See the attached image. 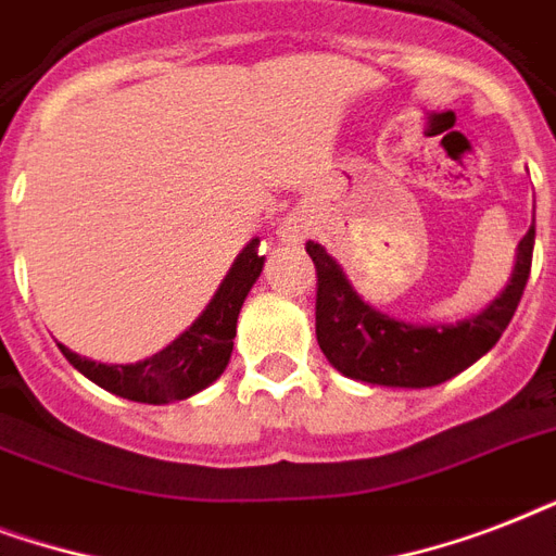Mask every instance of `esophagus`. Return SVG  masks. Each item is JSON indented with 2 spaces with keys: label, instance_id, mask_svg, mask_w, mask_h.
I'll return each instance as SVG.
<instances>
[{
  "label": "esophagus",
  "instance_id": "34e87169",
  "mask_svg": "<svg viewBox=\"0 0 556 556\" xmlns=\"http://www.w3.org/2000/svg\"><path fill=\"white\" fill-rule=\"evenodd\" d=\"M308 230H312L308 218L300 216V213H294V216H288L286 222H282V227H279V236H282L286 242H303L305 236H308Z\"/></svg>",
  "mask_w": 556,
  "mask_h": 556
}]
</instances>
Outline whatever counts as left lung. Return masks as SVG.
I'll return each instance as SVG.
<instances>
[{
	"label": "left lung",
	"mask_w": 556,
	"mask_h": 556,
	"mask_svg": "<svg viewBox=\"0 0 556 556\" xmlns=\"http://www.w3.org/2000/svg\"><path fill=\"white\" fill-rule=\"evenodd\" d=\"M317 268V343L346 378L380 387H435L496 346L517 312L534 256V225L522 236L510 286L482 314L456 326H409L375 312L317 242H305Z\"/></svg>",
	"instance_id": "8db88e82"
}]
</instances>
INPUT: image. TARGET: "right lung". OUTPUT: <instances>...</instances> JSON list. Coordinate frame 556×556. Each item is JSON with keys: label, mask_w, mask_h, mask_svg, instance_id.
I'll return each mask as SVG.
<instances>
[{"label": "right lung", "mask_w": 556, "mask_h": 556, "mask_svg": "<svg viewBox=\"0 0 556 556\" xmlns=\"http://www.w3.org/2000/svg\"><path fill=\"white\" fill-rule=\"evenodd\" d=\"M256 242L260 239H253L239 253V260L233 262V268L218 286L216 296L210 300L199 320L167 349H161L159 355L147 357L141 364L106 366L86 361V357L60 346L65 361L89 380H94L98 387L129 397V401H138V404H169V401H185V397L201 392L225 371L230 352H233L236 317H239L244 296L260 277L262 262H265L256 253Z\"/></svg>", "instance_id": "right-lung-1"}]
</instances>
